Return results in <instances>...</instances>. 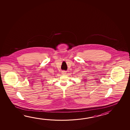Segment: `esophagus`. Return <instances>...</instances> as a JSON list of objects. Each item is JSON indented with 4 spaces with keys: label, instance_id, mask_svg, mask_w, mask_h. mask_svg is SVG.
<instances>
[{
    "label": "esophagus",
    "instance_id": "34e87169",
    "mask_svg": "<svg viewBox=\"0 0 130 130\" xmlns=\"http://www.w3.org/2000/svg\"><path fill=\"white\" fill-rule=\"evenodd\" d=\"M66 71H62V73L63 75H65L66 74Z\"/></svg>",
    "mask_w": 130,
    "mask_h": 130
}]
</instances>
